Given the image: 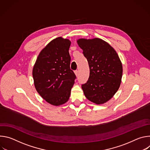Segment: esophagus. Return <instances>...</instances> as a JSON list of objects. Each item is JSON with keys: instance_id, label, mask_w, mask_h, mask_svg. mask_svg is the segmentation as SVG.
I'll list each match as a JSON object with an SVG mask.
<instances>
[{"instance_id": "1", "label": "esophagus", "mask_w": 150, "mask_h": 150, "mask_svg": "<svg viewBox=\"0 0 150 150\" xmlns=\"http://www.w3.org/2000/svg\"><path fill=\"white\" fill-rule=\"evenodd\" d=\"M75 74L76 75V76L78 77L79 76V72H78V71H75Z\"/></svg>"}]
</instances>
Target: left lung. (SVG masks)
Here are the masks:
<instances>
[{
  "mask_svg": "<svg viewBox=\"0 0 150 150\" xmlns=\"http://www.w3.org/2000/svg\"><path fill=\"white\" fill-rule=\"evenodd\" d=\"M76 41L90 68L88 80L82 85L83 94L93 103L104 104L120 87L123 73L122 62L115 49L101 38H79Z\"/></svg>",
  "mask_w": 150,
  "mask_h": 150,
  "instance_id": "8db88e82",
  "label": "left lung"
}]
</instances>
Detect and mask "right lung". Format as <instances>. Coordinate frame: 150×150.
Returning <instances> with one entry per match:
<instances>
[{
    "instance_id": "obj_1",
    "label": "right lung",
    "mask_w": 150,
    "mask_h": 150,
    "mask_svg": "<svg viewBox=\"0 0 150 150\" xmlns=\"http://www.w3.org/2000/svg\"><path fill=\"white\" fill-rule=\"evenodd\" d=\"M71 44L69 39L62 37L53 39L40 52L33 68L37 91L54 106L68 101L75 83L76 76L70 69Z\"/></svg>"
}]
</instances>
